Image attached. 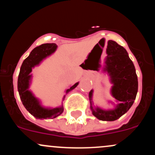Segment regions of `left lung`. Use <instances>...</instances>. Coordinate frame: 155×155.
<instances>
[{
  "label": "left lung",
  "mask_w": 155,
  "mask_h": 155,
  "mask_svg": "<svg viewBox=\"0 0 155 155\" xmlns=\"http://www.w3.org/2000/svg\"><path fill=\"white\" fill-rule=\"evenodd\" d=\"M107 54L104 71L107 72L110 76L113 84L112 96L119 103L113 110L93 107V90L89 93V98L92 113L95 117L101 120L113 121L121 117L132 106L137 93L138 81L135 66L124 48L113 40H109Z\"/></svg>",
  "instance_id": "left-lung-1"
}]
</instances>
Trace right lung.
Segmentation results:
<instances>
[{"instance_id": "obj_1", "label": "right lung", "mask_w": 155, "mask_h": 155, "mask_svg": "<svg viewBox=\"0 0 155 155\" xmlns=\"http://www.w3.org/2000/svg\"><path fill=\"white\" fill-rule=\"evenodd\" d=\"M57 45L55 43H45L34 48L29 56L22 64L18 79V90L22 103L25 108L37 119L54 118L62 113L63 106L56 108H45L41 106L39 100L31 92L29 88L31 79L32 68L38 65L44 59L50 56L56 51ZM79 84L76 82L66 91V93L74 90ZM65 96H64V98Z\"/></svg>"}]
</instances>
